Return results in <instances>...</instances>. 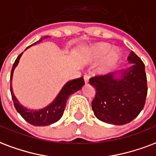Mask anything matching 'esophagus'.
Here are the masks:
<instances>
[{"instance_id": "obj_1", "label": "esophagus", "mask_w": 156, "mask_h": 156, "mask_svg": "<svg viewBox=\"0 0 156 156\" xmlns=\"http://www.w3.org/2000/svg\"><path fill=\"white\" fill-rule=\"evenodd\" d=\"M83 78H84V81H85V83H88L89 78H90V76H89L88 74L85 73V74H84V76H83Z\"/></svg>"}]
</instances>
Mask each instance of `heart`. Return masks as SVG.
Here are the masks:
<instances>
[{"label": "heart", "mask_w": 156, "mask_h": 156, "mask_svg": "<svg viewBox=\"0 0 156 156\" xmlns=\"http://www.w3.org/2000/svg\"><path fill=\"white\" fill-rule=\"evenodd\" d=\"M87 57L91 61H99L103 59L97 71L105 74L112 71L119 62L120 53L118 50H111L110 45L107 43H98L88 50Z\"/></svg>", "instance_id": "obj_1"}]
</instances>
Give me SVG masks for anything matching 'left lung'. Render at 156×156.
<instances>
[{"instance_id": "obj_1", "label": "left lung", "mask_w": 156, "mask_h": 156, "mask_svg": "<svg viewBox=\"0 0 156 156\" xmlns=\"http://www.w3.org/2000/svg\"><path fill=\"white\" fill-rule=\"evenodd\" d=\"M128 60L132 65L126 70L95 76L89 80L96 89L92 110L102 122L126 124L136 118L144 107L147 95L144 63L133 51Z\"/></svg>"}]
</instances>
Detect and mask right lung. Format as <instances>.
<instances>
[{"label":"right lung","mask_w":156,"mask_h":156,"mask_svg":"<svg viewBox=\"0 0 156 156\" xmlns=\"http://www.w3.org/2000/svg\"><path fill=\"white\" fill-rule=\"evenodd\" d=\"M47 37H50L49 36H46L41 37L39 41H36L35 43L32 44L28 47L33 46L37 43L41 42L42 40L46 39ZM27 48V49H28ZM23 53L17 57L15 59V63L13 65L11 69V73H10V93H11L12 100L15 105V107L20 115L25 119L28 123H29L32 125L34 126H47L52 123H55L59 119L62 117L64 111H65V105H66V101L70 95L80 90L83 86L84 85V79L83 78H79L77 79H73L67 83H65V86L63 87L62 89L60 90L59 94L57 95L55 99L52 101V103L47 105L46 107L41 109L38 110H28L26 107L23 106L22 105L20 104V102L17 100V98L15 97V94L13 92V88H12V78H13V73L15 70V67L17 66L20 61V59Z\"/></svg>","instance_id":"add662e5"}]
</instances>
